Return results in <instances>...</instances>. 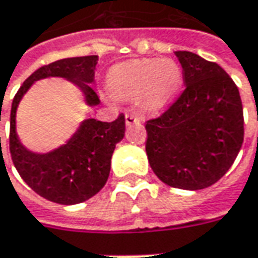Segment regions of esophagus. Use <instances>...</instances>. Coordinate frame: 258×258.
<instances>
[{
	"label": "esophagus",
	"instance_id": "34e87169",
	"mask_svg": "<svg viewBox=\"0 0 258 258\" xmlns=\"http://www.w3.org/2000/svg\"><path fill=\"white\" fill-rule=\"evenodd\" d=\"M124 120H126V126H134V124L141 123V117L135 113H126Z\"/></svg>",
	"mask_w": 258,
	"mask_h": 258
}]
</instances>
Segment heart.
I'll return each mask as SVG.
<instances>
[{"mask_svg": "<svg viewBox=\"0 0 258 258\" xmlns=\"http://www.w3.org/2000/svg\"><path fill=\"white\" fill-rule=\"evenodd\" d=\"M182 85V69L172 58H134L112 66L106 73V87L113 97H139L148 109L164 107L178 96Z\"/></svg>", "mask_w": 258, "mask_h": 258, "instance_id": "b5f03b06", "label": "heart"}]
</instances>
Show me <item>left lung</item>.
I'll return each instance as SVG.
<instances>
[{
  "label": "left lung",
  "instance_id": "left-lung-1",
  "mask_svg": "<svg viewBox=\"0 0 258 258\" xmlns=\"http://www.w3.org/2000/svg\"><path fill=\"white\" fill-rule=\"evenodd\" d=\"M175 54L185 90L159 117L146 122V155L166 185L204 189L223 178L241 149L243 104L223 67L191 51Z\"/></svg>",
  "mask_w": 258,
  "mask_h": 258
}]
</instances>
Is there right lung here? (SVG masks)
Segmentation results:
<instances>
[{
	"mask_svg": "<svg viewBox=\"0 0 258 258\" xmlns=\"http://www.w3.org/2000/svg\"><path fill=\"white\" fill-rule=\"evenodd\" d=\"M97 60V55H85L43 66L25 80L13 100L10 152L14 166L34 192L53 203L63 205L83 203L103 188L110 173V159L116 144L124 136V116L119 114L113 122L85 119L67 144L47 154H37L27 149L17 136V107L34 82L47 77H61L72 82L85 94L86 103L97 106L100 99L92 87Z\"/></svg>",
	"mask_w": 258,
	"mask_h": 258,
	"instance_id": "obj_1",
	"label": "right lung"
}]
</instances>
